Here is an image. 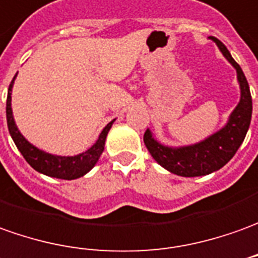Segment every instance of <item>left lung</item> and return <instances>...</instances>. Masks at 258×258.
<instances>
[{
  "mask_svg": "<svg viewBox=\"0 0 258 258\" xmlns=\"http://www.w3.org/2000/svg\"><path fill=\"white\" fill-rule=\"evenodd\" d=\"M211 39L219 46L223 56L236 69L237 80L240 84V102L232 112L226 126L201 143L192 146L177 147V149L160 145L153 138L149 129L143 136L145 145L153 156V159L170 173L177 174L181 177H200L222 168L233 157L237 149L243 143L251 120L253 104H251V94L246 76L240 69V66L230 56L226 46L216 37H211Z\"/></svg>",
  "mask_w": 258,
  "mask_h": 258,
  "instance_id": "left-lung-1",
  "label": "left lung"
}]
</instances>
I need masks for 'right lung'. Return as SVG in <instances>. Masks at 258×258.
I'll list each match as a JSON object with an SVG mask.
<instances>
[{
    "instance_id": "obj_1",
    "label": "right lung",
    "mask_w": 258,
    "mask_h": 258,
    "mask_svg": "<svg viewBox=\"0 0 258 258\" xmlns=\"http://www.w3.org/2000/svg\"><path fill=\"white\" fill-rule=\"evenodd\" d=\"M14 80L11 81L8 97H7V123H8V131L12 136L14 143L17 145L18 150L24 156V159L29 163V166L44 175L61 178V180H76L88 173L92 167L97 164L99 156L104 152L106 135L111 129L113 120L104 127V131L101 132L95 145L81 154L66 157V156H54V154L46 153L43 150H39L37 147L31 145L25 139L15 125V120L12 116V108H11V90H12Z\"/></svg>"
}]
</instances>
